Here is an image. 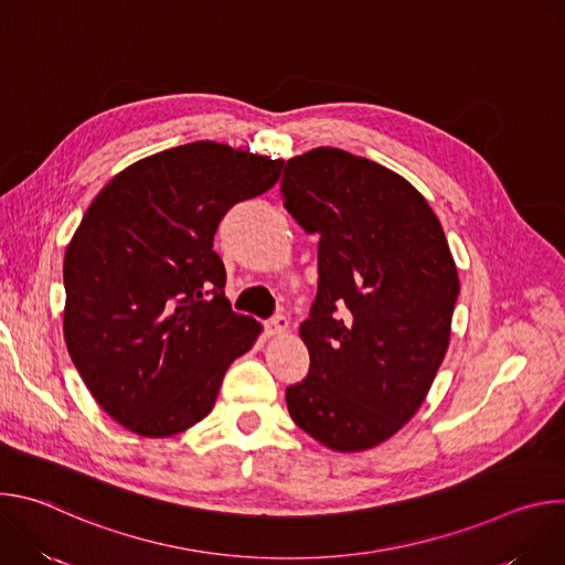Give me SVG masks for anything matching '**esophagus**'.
Segmentation results:
<instances>
[{"label":"esophagus","instance_id":"34e87169","mask_svg":"<svg viewBox=\"0 0 565 565\" xmlns=\"http://www.w3.org/2000/svg\"><path fill=\"white\" fill-rule=\"evenodd\" d=\"M286 329H288V319H286V315H281V312L273 315V317L266 321V333H268V335H281Z\"/></svg>","mask_w":565,"mask_h":565}]
</instances>
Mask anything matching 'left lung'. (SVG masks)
Instances as JSON below:
<instances>
[{"label": "left lung", "instance_id": "left-lung-1", "mask_svg": "<svg viewBox=\"0 0 565 565\" xmlns=\"http://www.w3.org/2000/svg\"><path fill=\"white\" fill-rule=\"evenodd\" d=\"M281 199L319 236L290 418L329 449L375 447L420 409L449 347L460 286L443 225L409 181L333 147L290 158Z\"/></svg>", "mask_w": 565, "mask_h": 565}]
</instances>
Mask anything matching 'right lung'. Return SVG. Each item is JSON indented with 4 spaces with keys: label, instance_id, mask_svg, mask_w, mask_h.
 I'll use <instances>...</instances> for the list:
<instances>
[{
    "label": "right lung",
    "instance_id": "obj_1",
    "mask_svg": "<svg viewBox=\"0 0 565 565\" xmlns=\"http://www.w3.org/2000/svg\"><path fill=\"white\" fill-rule=\"evenodd\" d=\"M281 160L199 140L147 156L94 199L64 255V340L98 405L138 436L203 420L262 327L225 299L214 234Z\"/></svg>",
    "mask_w": 565,
    "mask_h": 565
}]
</instances>
